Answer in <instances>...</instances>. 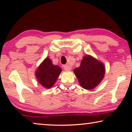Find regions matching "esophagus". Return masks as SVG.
I'll return each mask as SVG.
<instances>
[{"label":"esophagus","mask_w":132,"mask_h":132,"mask_svg":"<svg viewBox=\"0 0 132 132\" xmlns=\"http://www.w3.org/2000/svg\"><path fill=\"white\" fill-rule=\"evenodd\" d=\"M63 68L64 69V70H66V71H70L71 69V66H70L69 65H64L63 66Z\"/></svg>","instance_id":"1"}]
</instances>
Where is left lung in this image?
Segmentation results:
<instances>
[{
  "instance_id": "left-lung-1",
  "label": "left lung",
  "mask_w": 132,
  "mask_h": 132,
  "mask_svg": "<svg viewBox=\"0 0 132 132\" xmlns=\"http://www.w3.org/2000/svg\"><path fill=\"white\" fill-rule=\"evenodd\" d=\"M73 71L81 87L89 90L95 88L103 80L105 68L102 62L86 55L82 59L80 66Z\"/></svg>"
}]
</instances>
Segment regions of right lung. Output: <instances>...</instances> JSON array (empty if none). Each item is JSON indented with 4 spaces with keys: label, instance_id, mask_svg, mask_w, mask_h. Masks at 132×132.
Here are the masks:
<instances>
[{
    "label": "right lung",
    "instance_id": "add662e5",
    "mask_svg": "<svg viewBox=\"0 0 132 132\" xmlns=\"http://www.w3.org/2000/svg\"><path fill=\"white\" fill-rule=\"evenodd\" d=\"M62 69L54 65L50 57H46L35 71V77L39 83L45 88H50L55 84Z\"/></svg>",
    "mask_w": 132,
    "mask_h": 132
}]
</instances>
